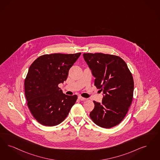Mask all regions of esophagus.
Masks as SVG:
<instances>
[{
    "label": "esophagus",
    "instance_id": "esophagus-1",
    "mask_svg": "<svg viewBox=\"0 0 160 160\" xmlns=\"http://www.w3.org/2000/svg\"><path fill=\"white\" fill-rule=\"evenodd\" d=\"M78 99H79L80 101H86V100L88 99H86V98H83V97H82V96H78Z\"/></svg>",
    "mask_w": 160,
    "mask_h": 160
}]
</instances>
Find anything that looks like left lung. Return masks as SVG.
I'll return each instance as SVG.
<instances>
[{
  "mask_svg": "<svg viewBox=\"0 0 160 160\" xmlns=\"http://www.w3.org/2000/svg\"><path fill=\"white\" fill-rule=\"evenodd\" d=\"M83 58L95 77V86L103 94L102 102L93 101L95 107L90 117L101 128H113L124 119L132 102V74L125 61L118 56L88 53Z\"/></svg>",
  "mask_w": 160,
  "mask_h": 160,
  "instance_id": "obj_1",
  "label": "left lung"
}]
</instances>
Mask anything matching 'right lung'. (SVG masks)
Instances as JSON below:
<instances>
[{"label": "right lung", "instance_id": "right-lung-1", "mask_svg": "<svg viewBox=\"0 0 160 160\" xmlns=\"http://www.w3.org/2000/svg\"><path fill=\"white\" fill-rule=\"evenodd\" d=\"M80 55L46 54L30 65L24 81L25 95L32 114L41 124H60L76 102V95L64 94L58 84L67 80L70 68Z\"/></svg>", "mask_w": 160, "mask_h": 160}]
</instances>
